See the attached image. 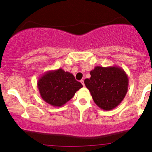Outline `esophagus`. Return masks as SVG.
Listing matches in <instances>:
<instances>
[{
  "instance_id": "34e87169",
  "label": "esophagus",
  "mask_w": 152,
  "mask_h": 152,
  "mask_svg": "<svg viewBox=\"0 0 152 152\" xmlns=\"http://www.w3.org/2000/svg\"><path fill=\"white\" fill-rule=\"evenodd\" d=\"M81 83H82V85L84 86V81H83V80H81Z\"/></svg>"
}]
</instances>
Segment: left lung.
Here are the masks:
<instances>
[{"mask_svg": "<svg viewBox=\"0 0 152 152\" xmlns=\"http://www.w3.org/2000/svg\"><path fill=\"white\" fill-rule=\"evenodd\" d=\"M90 74L84 83L94 103L104 111L119 105L128 91L129 78L124 70L116 66H96Z\"/></svg>", "mask_w": 152, "mask_h": 152, "instance_id": "left-lung-1", "label": "left lung"}]
</instances>
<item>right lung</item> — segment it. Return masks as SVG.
Returning <instances> with one entry per match:
<instances>
[{
    "instance_id": "1",
    "label": "right lung",
    "mask_w": 152,
    "mask_h": 152,
    "mask_svg": "<svg viewBox=\"0 0 152 152\" xmlns=\"http://www.w3.org/2000/svg\"><path fill=\"white\" fill-rule=\"evenodd\" d=\"M37 86L43 100L56 107L64 105L83 87L74 75L62 69L45 72L38 78Z\"/></svg>"
}]
</instances>
